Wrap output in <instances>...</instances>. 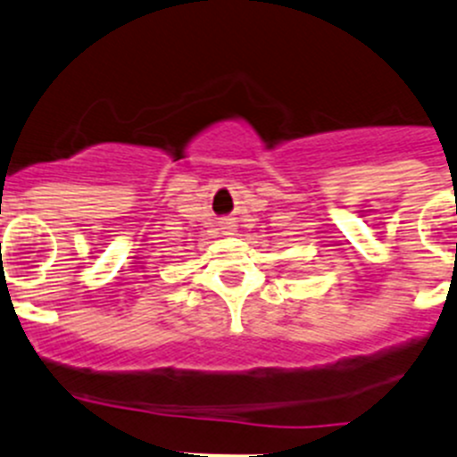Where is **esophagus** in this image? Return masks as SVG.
I'll return each instance as SVG.
<instances>
[{"label":"esophagus","instance_id":"esophagus-1","mask_svg":"<svg viewBox=\"0 0 457 457\" xmlns=\"http://www.w3.org/2000/svg\"><path fill=\"white\" fill-rule=\"evenodd\" d=\"M220 228H223L228 234L234 232V223H232V220H229V219H225L223 223H220Z\"/></svg>","mask_w":457,"mask_h":457}]
</instances>
